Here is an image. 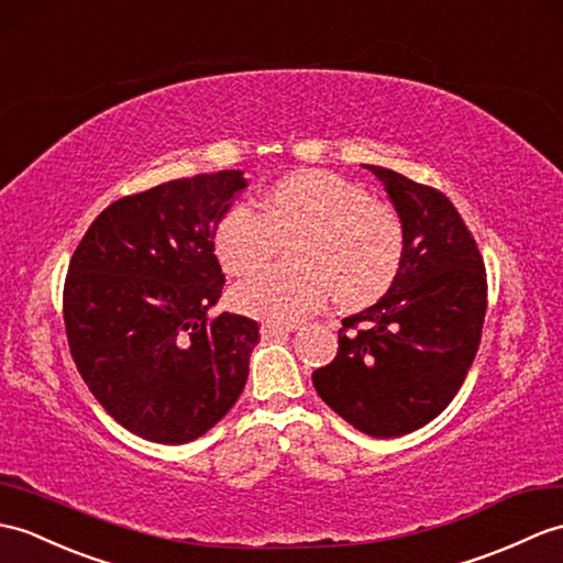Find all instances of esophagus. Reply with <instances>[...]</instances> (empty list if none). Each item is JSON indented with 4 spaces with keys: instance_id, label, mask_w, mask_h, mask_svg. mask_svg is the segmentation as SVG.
<instances>
[{
    "instance_id": "1",
    "label": "esophagus",
    "mask_w": 563,
    "mask_h": 563,
    "mask_svg": "<svg viewBox=\"0 0 563 563\" xmlns=\"http://www.w3.org/2000/svg\"><path fill=\"white\" fill-rule=\"evenodd\" d=\"M287 333H290L287 325H273V323L261 325V338H264V341H273V338H283Z\"/></svg>"
}]
</instances>
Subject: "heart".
<instances>
[{"label": "heart", "instance_id": "heart-1", "mask_svg": "<svg viewBox=\"0 0 563 563\" xmlns=\"http://www.w3.org/2000/svg\"><path fill=\"white\" fill-rule=\"evenodd\" d=\"M218 222L213 246L230 276H250L290 244L292 268H268L232 290V305L252 319L292 325L325 307L364 309L378 302L400 276L405 225L390 203L341 175L305 169Z\"/></svg>", "mask_w": 563, "mask_h": 563}]
</instances>
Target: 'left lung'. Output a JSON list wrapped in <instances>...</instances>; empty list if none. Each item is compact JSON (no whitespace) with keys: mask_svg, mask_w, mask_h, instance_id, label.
<instances>
[{"mask_svg":"<svg viewBox=\"0 0 563 563\" xmlns=\"http://www.w3.org/2000/svg\"><path fill=\"white\" fill-rule=\"evenodd\" d=\"M364 167L402 218V268L374 307L343 321L338 355L311 382L345 422L390 439L434 420L461 390L485 325L487 271L446 194Z\"/></svg>","mask_w":563,"mask_h":563,"instance_id":"1","label":"left lung"}]
</instances>
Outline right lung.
<instances>
[{"label":"right lung","instance_id":"1","mask_svg":"<svg viewBox=\"0 0 563 563\" xmlns=\"http://www.w3.org/2000/svg\"><path fill=\"white\" fill-rule=\"evenodd\" d=\"M240 169L129 194L90 222L64 280L69 350L112 420L155 443L206 434L240 398L258 323L222 311L213 234Z\"/></svg>","mask_w":563,"mask_h":563}]
</instances>
